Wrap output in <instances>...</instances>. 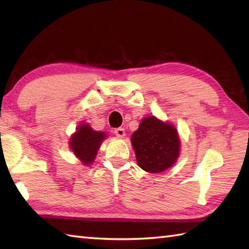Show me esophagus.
<instances>
[{"label": "esophagus", "mask_w": 249, "mask_h": 249, "mask_svg": "<svg viewBox=\"0 0 249 249\" xmlns=\"http://www.w3.org/2000/svg\"><path fill=\"white\" fill-rule=\"evenodd\" d=\"M114 134H115V136H118L119 138H124L125 137V129L124 128H122V127H120V128H116L115 130H114Z\"/></svg>", "instance_id": "esophagus-1"}]
</instances>
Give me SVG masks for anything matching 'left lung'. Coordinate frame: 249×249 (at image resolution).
Instances as JSON below:
<instances>
[{"mask_svg":"<svg viewBox=\"0 0 249 249\" xmlns=\"http://www.w3.org/2000/svg\"><path fill=\"white\" fill-rule=\"evenodd\" d=\"M138 166L150 173H160L177 162L181 140L174 125L154 115L142 119L138 129L131 135Z\"/></svg>","mask_w":249,"mask_h":249,"instance_id":"1","label":"left lung"}]
</instances>
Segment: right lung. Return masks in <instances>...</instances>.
Here are the masks:
<instances>
[{
  "instance_id": "right-lung-1",
  "label": "right lung",
  "mask_w": 249,
  "mask_h": 249,
  "mask_svg": "<svg viewBox=\"0 0 249 249\" xmlns=\"http://www.w3.org/2000/svg\"><path fill=\"white\" fill-rule=\"evenodd\" d=\"M107 138L105 131L94 130L91 125L82 123L70 139V147L83 166H89L96 158L102 142Z\"/></svg>"
}]
</instances>
